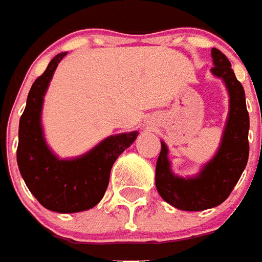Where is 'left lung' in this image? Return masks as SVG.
I'll list each match as a JSON object with an SVG mask.
<instances>
[{
  "instance_id": "left-lung-1",
  "label": "left lung",
  "mask_w": 262,
  "mask_h": 262,
  "mask_svg": "<svg viewBox=\"0 0 262 262\" xmlns=\"http://www.w3.org/2000/svg\"><path fill=\"white\" fill-rule=\"evenodd\" d=\"M211 72L222 78L229 92L231 107L217 155L196 178H180L170 170L166 143L156 163L157 192L167 203L184 211H202L220 206L235 188L249 160V112L245 90L232 70L231 62L217 48L211 49Z\"/></svg>"
}]
</instances>
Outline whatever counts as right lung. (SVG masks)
Here are the masks:
<instances>
[{
	"instance_id": "add662e5",
	"label": "right lung",
	"mask_w": 262,
	"mask_h": 262,
	"mask_svg": "<svg viewBox=\"0 0 262 262\" xmlns=\"http://www.w3.org/2000/svg\"><path fill=\"white\" fill-rule=\"evenodd\" d=\"M64 56L66 52L56 55L31 85L19 123L16 159L27 188L45 208L56 213H78L101 202L113 163L138 133L109 137L74 160H59L51 153L41 129V107L55 69Z\"/></svg>"
}]
</instances>
